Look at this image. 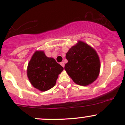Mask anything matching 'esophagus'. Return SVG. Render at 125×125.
Segmentation results:
<instances>
[{
    "label": "esophagus",
    "mask_w": 125,
    "mask_h": 125,
    "mask_svg": "<svg viewBox=\"0 0 125 125\" xmlns=\"http://www.w3.org/2000/svg\"><path fill=\"white\" fill-rule=\"evenodd\" d=\"M60 65H61L63 67H64V66H65V63H64L63 62H62L60 63Z\"/></svg>",
    "instance_id": "34e87169"
}]
</instances>
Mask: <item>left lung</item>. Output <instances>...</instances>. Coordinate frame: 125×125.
Returning a JSON list of instances; mask_svg holds the SVG:
<instances>
[{"label": "left lung", "mask_w": 125, "mask_h": 125, "mask_svg": "<svg viewBox=\"0 0 125 125\" xmlns=\"http://www.w3.org/2000/svg\"><path fill=\"white\" fill-rule=\"evenodd\" d=\"M68 63L65 70L74 82L82 86L92 83L98 77L100 63L96 51L83 42L70 49L66 53Z\"/></svg>", "instance_id": "left-lung-1"}]
</instances>
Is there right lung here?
Wrapping results in <instances>:
<instances>
[{
  "label": "right lung",
  "instance_id": "add662e5",
  "mask_svg": "<svg viewBox=\"0 0 125 125\" xmlns=\"http://www.w3.org/2000/svg\"><path fill=\"white\" fill-rule=\"evenodd\" d=\"M63 68L55 59L47 57L43 51H36L28 65L27 75L31 85L41 91L54 86Z\"/></svg>",
  "mask_w": 125,
  "mask_h": 125
}]
</instances>
